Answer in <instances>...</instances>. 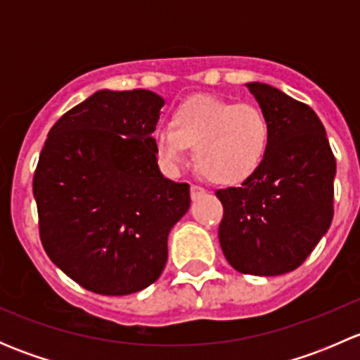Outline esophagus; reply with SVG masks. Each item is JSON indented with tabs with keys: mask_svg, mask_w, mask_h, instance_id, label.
Wrapping results in <instances>:
<instances>
[{
	"mask_svg": "<svg viewBox=\"0 0 360 360\" xmlns=\"http://www.w3.org/2000/svg\"><path fill=\"white\" fill-rule=\"evenodd\" d=\"M190 190H191V198H193V200H197V198H200L207 193L205 188H202L200 184H191Z\"/></svg>",
	"mask_w": 360,
	"mask_h": 360,
	"instance_id": "1",
	"label": "esophagus"
}]
</instances>
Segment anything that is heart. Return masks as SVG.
<instances>
[{
    "label": "heart",
    "instance_id": "1",
    "mask_svg": "<svg viewBox=\"0 0 360 360\" xmlns=\"http://www.w3.org/2000/svg\"><path fill=\"white\" fill-rule=\"evenodd\" d=\"M270 141V123L254 104H235L214 96L184 101L172 112L169 127L157 130L155 150L169 167L195 148V165L209 181L235 184L263 162Z\"/></svg>",
    "mask_w": 360,
    "mask_h": 360
}]
</instances>
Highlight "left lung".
I'll return each instance as SVG.
<instances>
[{"mask_svg": "<svg viewBox=\"0 0 360 360\" xmlns=\"http://www.w3.org/2000/svg\"><path fill=\"white\" fill-rule=\"evenodd\" d=\"M270 123L263 162L238 188L217 190L219 244L240 274L296 270L333 221L336 160L315 111L264 83H248Z\"/></svg>", "mask_w": 360, "mask_h": 360, "instance_id": "1", "label": "left lung"}]
</instances>
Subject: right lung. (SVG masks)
Wrapping results in <instances>:
<instances>
[{"instance_id": "obj_1", "label": "right lung", "mask_w": 360, "mask_h": 360, "mask_svg": "<svg viewBox=\"0 0 360 360\" xmlns=\"http://www.w3.org/2000/svg\"><path fill=\"white\" fill-rule=\"evenodd\" d=\"M162 106L150 90H99L57 120L39 153L32 193L43 249L92 292L153 284L169 231L190 209V184L158 169Z\"/></svg>"}]
</instances>
